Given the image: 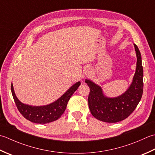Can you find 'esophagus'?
I'll return each instance as SVG.
<instances>
[{"instance_id": "obj_1", "label": "esophagus", "mask_w": 155, "mask_h": 155, "mask_svg": "<svg viewBox=\"0 0 155 155\" xmlns=\"http://www.w3.org/2000/svg\"><path fill=\"white\" fill-rule=\"evenodd\" d=\"M91 73V69L90 68H87L86 69V75H89Z\"/></svg>"}]
</instances>
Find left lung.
<instances>
[{
	"label": "left lung",
	"instance_id": "obj_1",
	"mask_svg": "<svg viewBox=\"0 0 155 155\" xmlns=\"http://www.w3.org/2000/svg\"><path fill=\"white\" fill-rule=\"evenodd\" d=\"M137 55V68L130 86L125 92L117 97L104 95L99 85L86 79L85 82L90 91L88 106L94 118L100 121L114 123L122 121L130 116L141 100L143 92V68L140 52L134 44Z\"/></svg>",
	"mask_w": 155,
	"mask_h": 155
}]
</instances>
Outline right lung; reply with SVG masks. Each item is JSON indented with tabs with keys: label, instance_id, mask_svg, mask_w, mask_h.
<instances>
[{
	"label": "right lung",
	"instance_id": "1",
	"mask_svg": "<svg viewBox=\"0 0 155 155\" xmlns=\"http://www.w3.org/2000/svg\"><path fill=\"white\" fill-rule=\"evenodd\" d=\"M80 84V81L76 82L59 98L45 106H31L22 103L16 96L12 84H11V92L18 111L24 118L37 124H47L57 120L61 117L65 112L69 100Z\"/></svg>",
	"mask_w": 155,
	"mask_h": 155
}]
</instances>
